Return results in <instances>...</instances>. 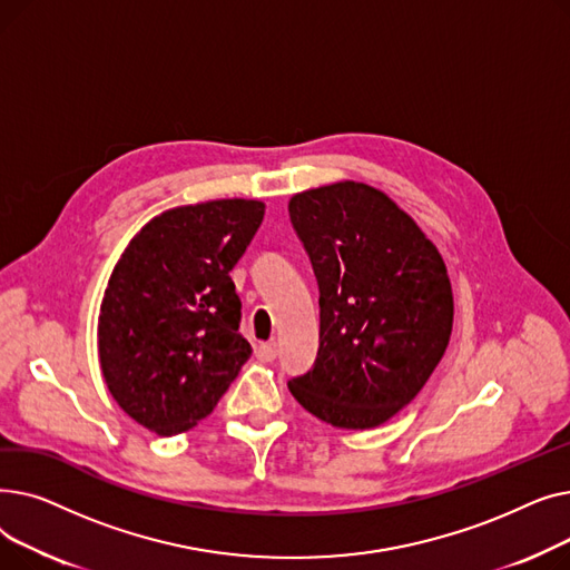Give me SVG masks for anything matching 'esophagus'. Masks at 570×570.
<instances>
[{
    "mask_svg": "<svg viewBox=\"0 0 570 570\" xmlns=\"http://www.w3.org/2000/svg\"><path fill=\"white\" fill-rule=\"evenodd\" d=\"M256 355H258V361H263V363H269V361H275L277 357V344H258L256 346Z\"/></svg>",
    "mask_w": 570,
    "mask_h": 570,
    "instance_id": "obj_1",
    "label": "esophagus"
}]
</instances>
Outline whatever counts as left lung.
I'll return each instance as SVG.
<instances>
[{
    "label": "left lung",
    "instance_id": "1",
    "mask_svg": "<svg viewBox=\"0 0 570 570\" xmlns=\"http://www.w3.org/2000/svg\"><path fill=\"white\" fill-rule=\"evenodd\" d=\"M288 215L321 307L316 361L288 391L335 428H376L421 393L451 340L443 258L391 198L361 183L295 194Z\"/></svg>",
    "mask_w": 570,
    "mask_h": 570
}]
</instances>
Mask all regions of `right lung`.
Here are the masks:
<instances>
[{"instance_id":"right-lung-1","label":"right lung","mask_w":570,"mask_h":570,"mask_svg":"<svg viewBox=\"0 0 570 570\" xmlns=\"http://www.w3.org/2000/svg\"><path fill=\"white\" fill-rule=\"evenodd\" d=\"M265 215L226 198L155 217L117 261L99 314V357L115 402L161 436L213 411L252 346L230 269Z\"/></svg>"}]
</instances>
